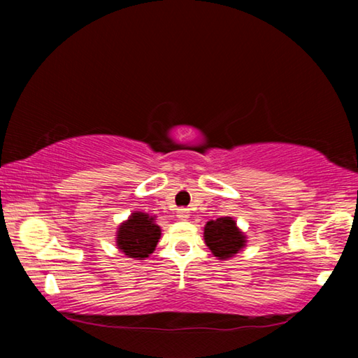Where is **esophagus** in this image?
Wrapping results in <instances>:
<instances>
[{"mask_svg":"<svg viewBox=\"0 0 358 358\" xmlns=\"http://www.w3.org/2000/svg\"><path fill=\"white\" fill-rule=\"evenodd\" d=\"M177 216L180 217V220L186 221L187 217H189V210H187V208H178V211H177Z\"/></svg>","mask_w":358,"mask_h":358,"instance_id":"1","label":"esophagus"}]
</instances>
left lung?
Here are the masks:
<instances>
[{
  "instance_id": "8db88e82",
  "label": "left lung",
  "mask_w": 358,
  "mask_h": 358,
  "mask_svg": "<svg viewBox=\"0 0 358 358\" xmlns=\"http://www.w3.org/2000/svg\"><path fill=\"white\" fill-rule=\"evenodd\" d=\"M203 240L217 259L226 260L234 257L246 245L245 234L237 227L230 216L217 217L216 221H208L203 229Z\"/></svg>"
}]
</instances>
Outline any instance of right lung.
<instances>
[{
	"mask_svg": "<svg viewBox=\"0 0 358 358\" xmlns=\"http://www.w3.org/2000/svg\"><path fill=\"white\" fill-rule=\"evenodd\" d=\"M161 238V227L143 211L131 213L128 221L121 222L117 230V246L128 257L141 259L148 257L155 251L157 241Z\"/></svg>",
	"mask_w": 358,
	"mask_h": 358,
	"instance_id": "1",
	"label": "right lung"
}]
</instances>
